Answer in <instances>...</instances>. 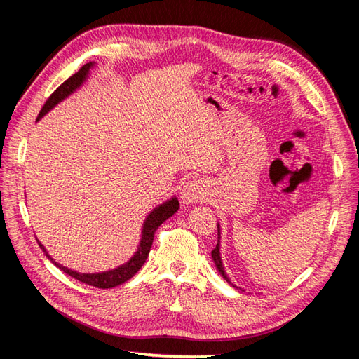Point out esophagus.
Wrapping results in <instances>:
<instances>
[{
	"mask_svg": "<svg viewBox=\"0 0 359 359\" xmlns=\"http://www.w3.org/2000/svg\"><path fill=\"white\" fill-rule=\"evenodd\" d=\"M206 196V190L202 181H190L184 186L182 191H181V198L182 202L186 203H193V202H202V199H205Z\"/></svg>",
	"mask_w": 359,
	"mask_h": 359,
	"instance_id": "1",
	"label": "esophagus"
}]
</instances>
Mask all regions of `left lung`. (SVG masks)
Masks as SVG:
<instances>
[{
	"label": "left lung",
	"instance_id": "obj_1",
	"mask_svg": "<svg viewBox=\"0 0 359 359\" xmlns=\"http://www.w3.org/2000/svg\"><path fill=\"white\" fill-rule=\"evenodd\" d=\"M217 227H219V226H217ZM219 243H220V227H219V241H217L215 248H214L212 252H211V256H212V260H214V264H215L217 269H219V273L223 276V278L227 281V283H231L229 278H227V276H226V273H224V269H223L222 257H220V247H219ZM231 285H232V283H231Z\"/></svg>",
	"mask_w": 359,
	"mask_h": 359
}]
</instances>
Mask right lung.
<instances>
[{"label": "right lung", "instance_id": "add662e5", "mask_svg": "<svg viewBox=\"0 0 359 359\" xmlns=\"http://www.w3.org/2000/svg\"><path fill=\"white\" fill-rule=\"evenodd\" d=\"M91 66H93V62L85 64V66H82V69L78 73H74L73 76H70L67 81H64L58 86V88L50 94V97L46 100L45 106L41 107V111H40L37 119H40L48 111H50L52 107L55 106L58 102H61L62 99H66L69 94H72L76 88H78V86L85 81L86 74H88ZM178 208H180V202H178L177 198H173V199L165 202L163 205L157 206V208L147 217V220L144 223L142 240H140V245L137 248L136 255L132 259H130L127 264L118 266V268H115L112 271H107V273H100V274H79V273H76V271H72V269H69L66 266L58 265L55 260H53L48 255L45 247H43L39 241L37 243H39V245H40V248L43 250V252H45V255L52 260V264H55L61 271H64V273L69 274L70 277L82 281V283H85V285L94 286V287L111 289V287H115L118 285H123L124 281L132 278L137 273V271L142 268V265L145 264V260L148 257L151 245H153L154 233L158 229V226L165 220H168L169 217H172V214H175L178 211Z\"/></svg>", "mask_w": 359, "mask_h": 359}]
</instances>
